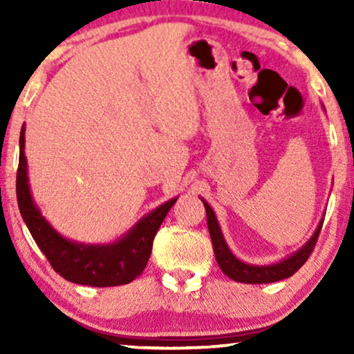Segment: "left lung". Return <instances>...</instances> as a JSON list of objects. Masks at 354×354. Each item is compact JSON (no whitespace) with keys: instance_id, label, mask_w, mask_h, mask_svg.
<instances>
[{"instance_id":"1","label":"left lung","mask_w":354,"mask_h":354,"mask_svg":"<svg viewBox=\"0 0 354 354\" xmlns=\"http://www.w3.org/2000/svg\"><path fill=\"white\" fill-rule=\"evenodd\" d=\"M203 205H205L206 209V219H208V230H209V236H211V243H213V251H214V258H216L219 268L228 278L234 279L238 283H248V284H263V283H274L279 281V279H286L290 276H293L296 271L301 268L304 263L308 261L310 254L315 250L316 241H318L321 226H323V221L319 223L318 230L316 233L313 234L310 241L304 245L298 253H295L293 256H290L284 261L278 263V265H271V266H253V265H246V263H241L239 259L234 258L231 254L230 248L226 246L225 238H223L221 230H219V225L216 221V216H214L213 209L209 208V205L203 200Z\"/></svg>"}]
</instances>
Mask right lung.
<instances>
[{"label": "right lung", "instance_id": "add662e5", "mask_svg": "<svg viewBox=\"0 0 354 354\" xmlns=\"http://www.w3.org/2000/svg\"><path fill=\"white\" fill-rule=\"evenodd\" d=\"M16 198L19 213L31 236L46 256L53 270L68 281L88 286L128 284L145 271L153 250V239L176 200H171L141 219L121 241L109 246H84L66 241L44 221L30 194L24 158V128L19 136V165L16 173Z\"/></svg>", "mask_w": 354, "mask_h": 354}]
</instances>
